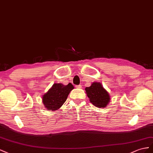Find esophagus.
I'll return each instance as SVG.
<instances>
[{"mask_svg":"<svg viewBox=\"0 0 153 153\" xmlns=\"http://www.w3.org/2000/svg\"><path fill=\"white\" fill-rule=\"evenodd\" d=\"M76 88H81V85H76Z\"/></svg>","mask_w":153,"mask_h":153,"instance_id":"obj_1","label":"esophagus"}]
</instances>
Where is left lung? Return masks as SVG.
Listing matches in <instances>:
<instances>
[{"label":"left lung","mask_w":153,"mask_h":153,"mask_svg":"<svg viewBox=\"0 0 153 153\" xmlns=\"http://www.w3.org/2000/svg\"><path fill=\"white\" fill-rule=\"evenodd\" d=\"M85 90L90 102L96 107H106L110 102V95L100 82H93L90 86L86 87Z\"/></svg>","instance_id":"left-lung-1"}]
</instances>
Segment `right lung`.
<instances>
[{"instance_id": "obj_1", "label": "right lung", "mask_w": 153, "mask_h": 153, "mask_svg": "<svg viewBox=\"0 0 153 153\" xmlns=\"http://www.w3.org/2000/svg\"><path fill=\"white\" fill-rule=\"evenodd\" d=\"M74 86L71 83L63 85L55 83L52 88L43 96V103L48 110L54 111L59 109L66 101L68 95Z\"/></svg>"}]
</instances>
